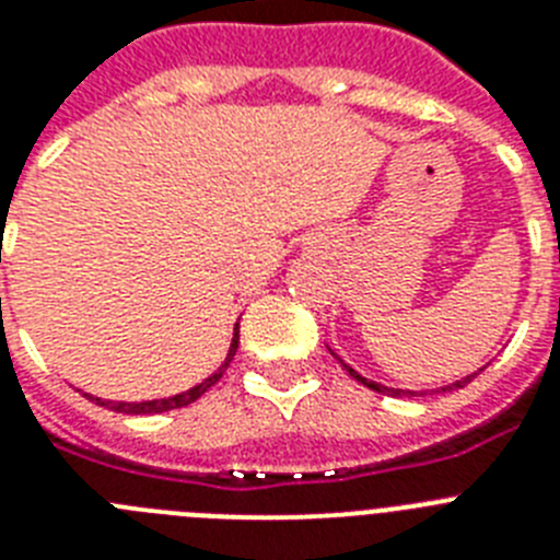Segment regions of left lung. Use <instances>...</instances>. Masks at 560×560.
Wrapping results in <instances>:
<instances>
[{"mask_svg": "<svg viewBox=\"0 0 560 560\" xmlns=\"http://www.w3.org/2000/svg\"><path fill=\"white\" fill-rule=\"evenodd\" d=\"M328 351H331V357H337V362L342 368H346L348 374L353 376V380L357 382H362V385H365V388H371V390H376V394H385V396H417V390H402V388H388V385H380V382H374V380H368V376H362V374H357V371H353L351 365H348L346 360H342V357H339L337 351H334L331 346H328ZM481 371H485V368H479V371H476V374H467L465 380H456V382H451V385H442V388H436V394H451V390H458V388H465V385H470L472 380H476V376L481 374Z\"/></svg>", "mask_w": 560, "mask_h": 560, "instance_id": "1", "label": "left lung"}]
</instances>
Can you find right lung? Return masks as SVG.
Wrapping results in <instances>:
<instances>
[{
	"mask_svg": "<svg viewBox=\"0 0 560 560\" xmlns=\"http://www.w3.org/2000/svg\"><path fill=\"white\" fill-rule=\"evenodd\" d=\"M237 342H241V326H234L232 342H229L226 360L221 362V368H218L214 374H209L207 380L198 382V385H192V388H189V390H180V394H175V396H166V399H143V402H116V399H102V396H93V394H84V396H88L90 402L102 405V408L116 410V413H132V417H143V413H166V410L186 408V405H192L195 399H200V396H203L209 388H212L214 382L221 380L223 371H226L229 362L234 360V353H237Z\"/></svg>",
	"mask_w": 560,
	"mask_h": 560,
	"instance_id": "obj_1",
	"label": "right lung"
}]
</instances>
